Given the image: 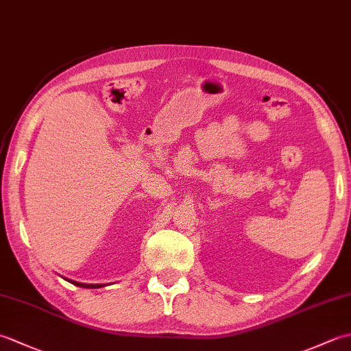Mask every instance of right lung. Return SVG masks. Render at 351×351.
I'll return each instance as SVG.
<instances>
[{
  "label": "right lung",
  "instance_id": "obj_1",
  "mask_svg": "<svg viewBox=\"0 0 351 351\" xmlns=\"http://www.w3.org/2000/svg\"><path fill=\"white\" fill-rule=\"evenodd\" d=\"M71 283H73V285L77 287H83V288H101L102 285H88V283H80V282H73L71 280Z\"/></svg>",
  "mask_w": 351,
  "mask_h": 351
}]
</instances>
